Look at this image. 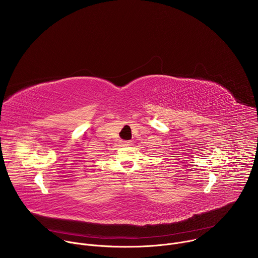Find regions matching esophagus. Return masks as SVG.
Masks as SVG:
<instances>
[{"label":"esophagus","instance_id":"1","mask_svg":"<svg viewBox=\"0 0 258 258\" xmlns=\"http://www.w3.org/2000/svg\"><path fill=\"white\" fill-rule=\"evenodd\" d=\"M120 144L122 146H132L133 142L132 141H120Z\"/></svg>","mask_w":258,"mask_h":258}]
</instances>
